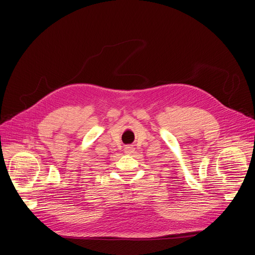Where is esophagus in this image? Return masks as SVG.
Instances as JSON below:
<instances>
[{
    "mask_svg": "<svg viewBox=\"0 0 255 255\" xmlns=\"http://www.w3.org/2000/svg\"><path fill=\"white\" fill-rule=\"evenodd\" d=\"M125 152L128 154V155H130V154H133L135 152V148L133 144H128L125 148Z\"/></svg>",
    "mask_w": 255,
    "mask_h": 255,
    "instance_id": "obj_1",
    "label": "esophagus"
}]
</instances>
